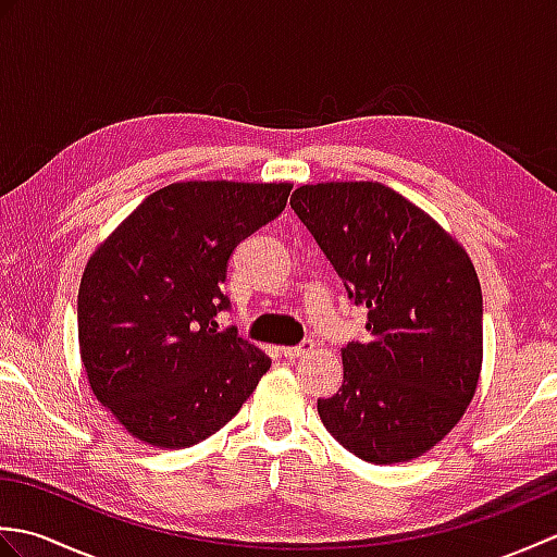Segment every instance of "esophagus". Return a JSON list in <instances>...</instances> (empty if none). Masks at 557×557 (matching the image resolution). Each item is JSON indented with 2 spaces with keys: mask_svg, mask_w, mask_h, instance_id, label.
<instances>
[{
  "mask_svg": "<svg viewBox=\"0 0 557 557\" xmlns=\"http://www.w3.org/2000/svg\"><path fill=\"white\" fill-rule=\"evenodd\" d=\"M313 351V342L311 339H304L301 345H297V347H285L282 349V357L285 359H299V357H304V354H311Z\"/></svg>",
  "mask_w": 557,
  "mask_h": 557,
  "instance_id": "1",
  "label": "esophagus"
}]
</instances>
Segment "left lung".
<instances>
[{"instance_id":"8db88e82","label":"left lung","mask_w":557,"mask_h":557,"mask_svg":"<svg viewBox=\"0 0 557 557\" xmlns=\"http://www.w3.org/2000/svg\"><path fill=\"white\" fill-rule=\"evenodd\" d=\"M292 208L369 309L342 349L345 383L318 399L335 441L371 465L421 457L476 393L483 299L474 263L431 215L377 182L306 184Z\"/></svg>"}]
</instances>
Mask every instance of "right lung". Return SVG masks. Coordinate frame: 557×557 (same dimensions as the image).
Returning <instances> with one entry per match:
<instances>
[{
    "mask_svg": "<svg viewBox=\"0 0 557 557\" xmlns=\"http://www.w3.org/2000/svg\"><path fill=\"white\" fill-rule=\"evenodd\" d=\"M292 184L182 182L150 194L90 256L78 345L92 395L138 441L182 449L232 421L270 359L218 330L234 248Z\"/></svg>",
    "mask_w": 557,
    "mask_h": 557,
    "instance_id": "1",
    "label": "right lung"
}]
</instances>
